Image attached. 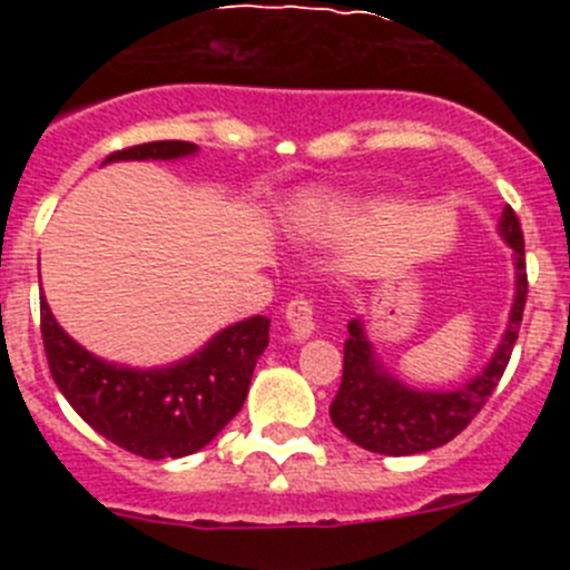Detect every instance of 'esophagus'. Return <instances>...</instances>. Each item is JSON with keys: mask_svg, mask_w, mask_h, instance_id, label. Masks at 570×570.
I'll use <instances>...</instances> for the list:
<instances>
[{"mask_svg": "<svg viewBox=\"0 0 570 570\" xmlns=\"http://www.w3.org/2000/svg\"><path fill=\"white\" fill-rule=\"evenodd\" d=\"M286 327L292 331V338H306L314 333V303L308 297H292L286 306Z\"/></svg>", "mask_w": 570, "mask_h": 570, "instance_id": "34e87169", "label": "esophagus"}]
</instances>
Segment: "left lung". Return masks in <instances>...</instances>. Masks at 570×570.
I'll return each instance as SVG.
<instances>
[{"label": "left lung", "mask_w": 570, "mask_h": 570, "mask_svg": "<svg viewBox=\"0 0 570 570\" xmlns=\"http://www.w3.org/2000/svg\"><path fill=\"white\" fill-rule=\"evenodd\" d=\"M499 234L513 248L515 297L510 308L508 331L485 370L455 392H416L383 370L372 342L366 338L364 322L350 320V338L344 342L342 386L331 402V422L353 444L377 455H416L444 446L469 428L482 411L488 396L502 381L513 344L519 338L521 317L527 303V262L524 232L510 206H504Z\"/></svg>", "instance_id": "1"}]
</instances>
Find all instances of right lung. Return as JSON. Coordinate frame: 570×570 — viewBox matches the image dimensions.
<instances>
[{"label":"right lung","instance_id":"obj_1","mask_svg":"<svg viewBox=\"0 0 570 570\" xmlns=\"http://www.w3.org/2000/svg\"><path fill=\"white\" fill-rule=\"evenodd\" d=\"M198 151L195 142L157 140L112 151L120 159H178ZM40 333L51 377L73 411L107 441L131 455L163 461L204 450L239 413L258 355L269 342V320L228 325L204 350L159 370L109 364L73 342L40 301Z\"/></svg>","mask_w":570,"mask_h":570}]
</instances>
